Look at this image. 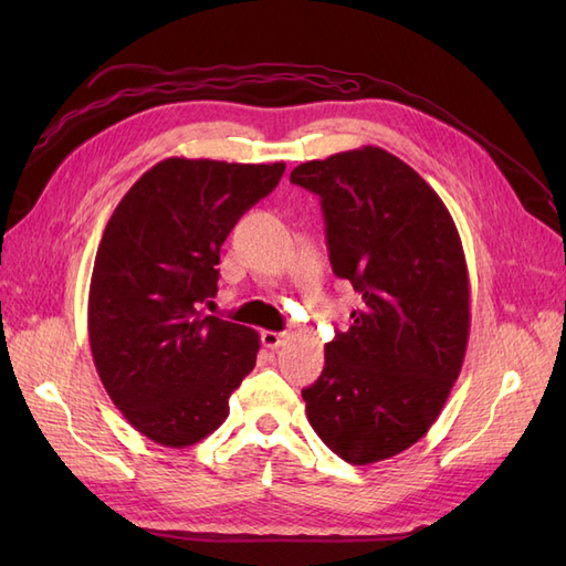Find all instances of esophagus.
<instances>
[{
	"instance_id": "34e87169",
	"label": "esophagus",
	"mask_w": 566,
	"mask_h": 566,
	"mask_svg": "<svg viewBox=\"0 0 566 566\" xmlns=\"http://www.w3.org/2000/svg\"><path fill=\"white\" fill-rule=\"evenodd\" d=\"M285 333H273V331H262V345L266 347V349H279V347H283V342H285Z\"/></svg>"
}]
</instances>
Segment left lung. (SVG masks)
<instances>
[{
  "label": "left lung",
  "mask_w": 566,
  "mask_h": 566,
  "mask_svg": "<svg viewBox=\"0 0 566 566\" xmlns=\"http://www.w3.org/2000/svg\"><path fill=\"white\" fill-rule=\"evenodd\" d=\"M321 198L331 264L361 306L325 345L302 389L306 418L352 465L387 460L427 434L458 380L470 335V281L453 217L413 167L378 146L290 172Z\"/></svg>",
  "instance_id": "left-lung-1"
}]
</instances>
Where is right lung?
<instances>
[{"label": "right lung", "instance_id": "obj_1", "mask_svg": "<svg viewBox=\"0 0 566 566\" xmlns=\"http://www.w3.org/2000/svg\"><path fill=\"white\" fill-rule=\"evenodd\" d=\"M283 172V163L167 158L108 219L90 285L92 356L113 403L160 447L212 434L254 368L260 335L200 316L198 304L217 293L227 235Z\"/></svg>", "mask_w": 566, "mask_h": 566}]
</instances>
